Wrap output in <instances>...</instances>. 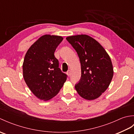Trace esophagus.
<instances>
[{
  "instance_id": "34e87169",
  "label": "esophagus",
  "mask_w": 134,
  "mask_h": 134,
  "mask_svg": "<svg viewBox=\"0 0 134 134\" xmlns=\"http://www.w3.org/2000/svg\"><path fill=\"white\" fill-rule=\"evenodd\" d=\"M71 71H70V70H69V71H68L67 72V75L69 76H71Z\"/></svg>"
}]
</instances>
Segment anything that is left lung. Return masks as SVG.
Masks as SVG:
<instances>
[{"label": "left lung", "mask_w": 134, "mask_h": 134, "mask_svg": "<svg viewBox=\"0 0 134 134\" xmlns=\"http://www.w3.org/2000/svg\"><path fill=\"white\" fill-rule=\"evenodd\" d=\"M67 40L78 53L81 78L75 87L84 99L98 98L109 87L113 76L110 57L102 45L86 35L67 37Z\"/></svg>", "instance_id": "8db88e82"}]
</instances>
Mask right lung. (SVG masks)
Here are the masks:
<instances>
[{
  "label": "right lung",
  "mask_w": 134,
  "mask_h": 134,
  "mask_svg": "<svg viewBox=\"0 0 134 134\" xmlns=\"http://www.w3.org/2000/svg\"><path fill=\"white\" fill-rule=\"evenodd\" d=\"M63 40L59 36H42L25 55L22 65L24 80L31 92L41 100H49L57 95L67 79L54 55Z\"/></svg>",
  "instance_id": "obj_1"
}]
</instances>
